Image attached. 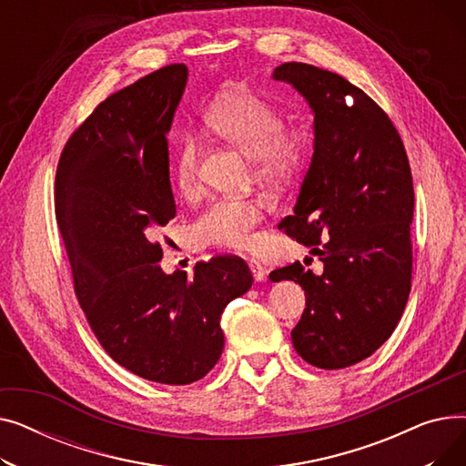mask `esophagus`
<instances>
[{"instance_id":"esophagus-1","label":"esophagus","mask_w":466,"mask_h":466,"mask_svg":"<svg viewBox=\"0 0 466 466\" xmlns=\"http://www.w3.org/2000/svg\"><path fill=\"white\" fill-rule=\"evenodd\" d=\"M249 268H251V272H253V278L257 279V281H264L266 279V276H268V272H266V268L258 262V260H255V258H251L249 262Z\"/></svg>"}]
</instances>
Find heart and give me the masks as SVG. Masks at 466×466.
Instances as JSON below:
<instances>
[{
    "mask_svg": "<svg viewBox=\"0 0 466 466\" xmlns=\"http://www.w3.org/2000/svg\"><path fill=\"white\" fill-rule=\"evenodd\" d=\"M208 127L236 145L241 153L255 158V167L268 179L295 177L311 153V139L302 130H285V113L253 92H230L220 96L206 113ZM200 143L185 136L177 147L171 174L181 194L190 196L198 188ZM272 202L262 196H223L211 200L188 228L196 246L239 251L248 249L255 228Z\"/></svg>",
    "mask_w": 466,
    "mask_h": 466,
    "instance_id": "heart-1",
    "label": "heart"
}]
</instances>
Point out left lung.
I'll list each match as a JSON object with an SVG mask.
<instances>
[{"label":"left lung","instance_id":"8db88e82","mask_svg":"<svg viewBox=\"0 0 466 466\" xmlns=\"http://www.w3.org/2000/svg\"><path fill=\"white\" fill-rule=\"evenodd\" d=\"M274 79L295 86L313 111V157L295 215L281 228L319 255L323 274L300 262L272 281L304 289L290 338L317 369L370 357L397 329L411 289L413 183L404 143L387 113L338 73L285 62Z\"/></svg>","mask_w":466,"mask_h":466}]
</instances>
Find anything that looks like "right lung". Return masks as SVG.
<instances>
[{"label": "right lung", "instance_id": "right-lung-1", "mask_svg": "<svg viewBox=\"0 0 466 466\" xmlns=\"http://www.w3.org/2000/svg\"><path fill=\"white\" fill-rule=\"evenodd\" d=\"M188 69L160 67L97 106L56 167L55 209L73 289L107 355L166 385L204 378L225 348L220 315L253 285L248 264L217 255L164 274L157 227L176 217L167 132Z\"/></svg>", "mask_w": 466, "mask_h": 466}]
</instances>
